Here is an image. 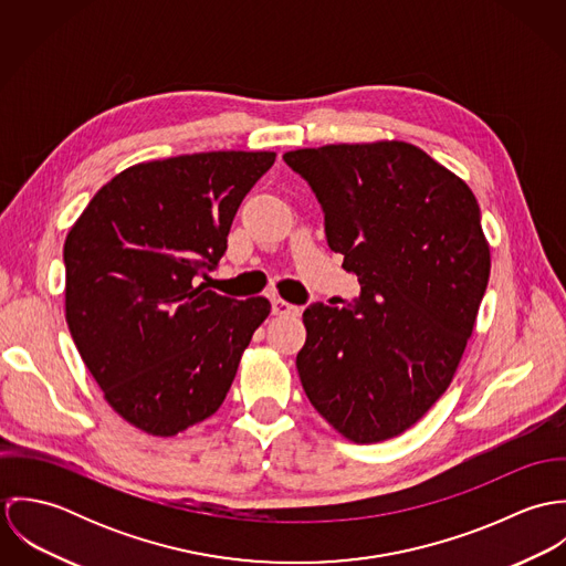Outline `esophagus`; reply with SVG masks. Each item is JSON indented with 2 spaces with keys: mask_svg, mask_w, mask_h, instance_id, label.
<instances>
[{
  "mask_svg": "<svg viewBox=\"0 0 566 566\" xmlns=\"http://www.w3.org/2000/svg\"><path fill=\"white\" fill-rule=\"evenodd\" d=\"M272 314H274V316H298L301 310H298L296 305H290V303L283 301V298H274V301H272Z\"/></svg>",
  "mask_w": 566,
  "mask_h": 566,
  "instance_id": "34e87169",
  "label": "esophagus"
}]
</instances>
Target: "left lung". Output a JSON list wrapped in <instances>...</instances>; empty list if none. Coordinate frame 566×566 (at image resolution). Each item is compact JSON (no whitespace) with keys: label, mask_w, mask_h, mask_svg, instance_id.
I'll use <instances>...</instances> for the list:
<instances>
[{"label":"left lung","mask_w":566,"mask_h":566,"mask_svg":"<svg viewBox=\"0 0 566 566\" xmlns=\"http://www.w3.org/2000/svg\"><path fill=\"white\" fill-rule=\"evenodd\" d=\"M316 191L326 242L361 292L310 305L296 368L324 420L357 444L416 424L451 386L490 276L471 187L405 142L283 155Z\"/></svg>","instance_id":"left-lung-1"}]
</instances>
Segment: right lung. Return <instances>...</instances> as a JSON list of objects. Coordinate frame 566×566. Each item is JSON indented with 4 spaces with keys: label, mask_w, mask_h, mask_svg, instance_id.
<instances>
[{
    "label": "right lung",
    "mask_w": 566,
    "mask_h": 566,
    "mask_svg": "<svg viewBox=\"0 0 566 566\" xmlns=\"http://www.w3.org/2000/svg\"><path fill=\"white\" fill-rule=\"evenodd\" d=\"M276 153L218 150L137 163L67 233L65 318L84 366L128 424L169 438L224 403L270 301L198 283Z\"/></svg>",
    "instance_id": "right-lung-1"
}]
</instances>
